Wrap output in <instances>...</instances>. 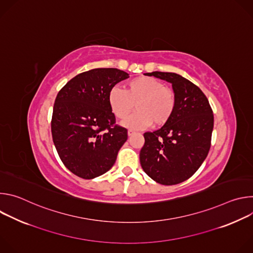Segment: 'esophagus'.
<instances>
[{
	"instance_id": "esophagus-1",
	"label": "esophagus",
	"mask_w": 253,
	"mask_h": 253,
	"mask_svg": "<svg viewBox=\"0 0 253 253\" xmlns=\"http://www.w3.org/2000/svg\"><path fill=\"white\" fill-rule=\"evenodd\" d=\"M133 134H135V132H134V131H132V130H128V136H132Z\"/></svg>"
}]
</instances>
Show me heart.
Masks as SVG:
<instances>
[{
	"label": "heart",
	"mask_w": 253,
	"mask_h": 253,
	"mask_svg": "<svg viewBox=\"0 0 253 253\" xmlns=\"http://www.w3.org/2000/svg\"><path fill=\"white\" fill-rule=\"evenodd\" d=\"M108 103L118 119L127 118L131 112L137 111L124 122L132 129H145L165 125L173 116L176 107L174 91L151 77H138L124 86V91L113 88L108 96Z\"/></svg>",
	"instance_id": "1"
}]
</instances>
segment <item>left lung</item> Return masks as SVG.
<instances>
[{
    "label": "left lung",
    "mask_w": 253,
    "mask_h": 253,
    "mask_svg": "<svg viewBox=\"0 0 253 253\" xmlns=\"http://www.w3.org/2000/svg\"><path fill=\"white\" fill-rule=\"evenodd\" d=\"M172 84L176 107L160 129L144 133L140 163L145 173L163 185H175L190 178L201 166L211 146L213 112L204 93L175 73H146Z\"/></svg>",
    "instance_id": "1"
}]
</instances>
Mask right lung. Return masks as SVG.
<instances>
[{"label":"right lung","instance_id":"obj_1","mask_svg":"<svg viewBox=\"0 0 253 253\" xmlns=\"http://www.w3.org/2000/svg\"><path fill=\"white\" fill-rule=\"evenodd\" d=\"M127 78L115 68L92 69L71 79L56 97L53 142L64 165L83 179L110 170L128 138L108 103L112 88Z\"/></svg>","mask_w":253,"mask_h":253}]
</instances>
